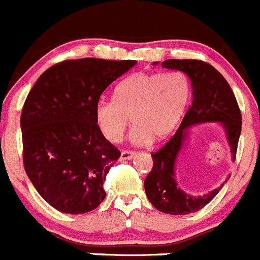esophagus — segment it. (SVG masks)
I'll return each instance as SVG.
<instances>
[{"instance_id": "1", "label": "esophagus", "mask_w": 260, "mask_h": 260, "mask_svg": "<svg viewBox=\"0 0 260 260\" xmlns=\"http://www.w3.org/2000/svg\"><path fill=\"white\" fill-rule=\"evenodd\" d=\"M135 156V152L134 151H127V150H124L121 151V155H120V159L121 160H131Z\"/></svg>"}]
</instances>
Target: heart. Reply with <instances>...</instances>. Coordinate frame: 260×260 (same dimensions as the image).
Returning <instances> with one entry per match:
<instances>
[{"instance_id":"heart-1","label":"heart","mask_w":260,"mask_h":260,"mask_svg":"<svg viewBox=\"0 0 260 260\" xmlns=\"http://www.w3.org/2000/svg\"><path fill=\"white\" fill-rule=\"evenodd\" d=\"M191 98L189 77L181 71H139L120 82L114 99H100L95 120L106 140L117 143L133 121L134 144L162 141L178 129Z\"/></svg>"}]
</instances>
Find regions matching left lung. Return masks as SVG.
Returning a JSON list of instances; mask_svg holds the SVG:
<instances>
[{
    "mask_svg": "<svg viewBox=\"0 0 260 260\" xmlns=\"http://www.w3.org/2000/svg\"><path fill=\"white\" fill-rule=\"evenodd\" d=\"M152 63L157 65L159 62ZM161 66L184 72L189 77L192 103L175 135L159 151L151 154L154 165L144 181V186L146 197L157 210L171 215H185L204 208L228 181L226 179L219 188L198 197L181 190L175 179V164L188 139V130L195 125L219 122L225 133L234 161L242 131V115L228 81L209 63L199 60L171 58L164 61Z\"/></svg>",
    "mask_w": 260,
    "mask_h": 260,
    "instance_id": "left-lung-1",
    "label": "left lung"
}]
</instances>
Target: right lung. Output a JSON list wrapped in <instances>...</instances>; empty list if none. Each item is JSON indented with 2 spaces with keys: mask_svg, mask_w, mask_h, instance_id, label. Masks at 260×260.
Segmentation results:
<instances>
[{
  "mask_svg": "<svg viewBox=\"0 0 260 260\" xmlns=\"http://www.w3.org/2000/svg\"><path fill=\"white\" fill-rule=\"evenodd\" d=\"M135 60L80 58L56 63L34 85L21 114L23 165L58 211L82 214L105 199L104 181L120 151L95 120V105Z\"/></svg>",
  "mask_w": 260,
  "mask_h": 260,
  "instance_id": "add662e5",
  "label": "right lung"
}]
</instances>
